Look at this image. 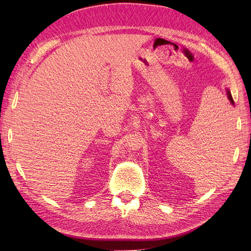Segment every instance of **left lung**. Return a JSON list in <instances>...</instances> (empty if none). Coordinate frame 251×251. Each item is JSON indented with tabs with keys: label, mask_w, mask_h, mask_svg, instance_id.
I'll return each mask as SVG.
<instances>
[{
	"label": "left lung",
	"mask_w": 251,
	"mask_h": 251,
	"mask_svg": "<svg viewBox=\"0 0 251 251\" xmlns=\"http://www.w3.org/2000/svg\"><path fill=\"white\" fill-rule=\"evenodd\" d=\"M226 94H227V98H228V100H230V102L234 105V100H233V98H232V95H231V93H230V90H226Z\"/></svg>",
	"instance_id": "1"
}]
</instances>
